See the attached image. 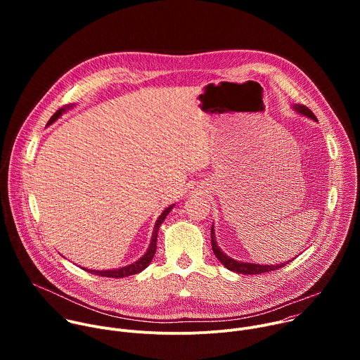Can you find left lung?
<instances>
[{
	"label": "left lung",
	"mask_w": 360,
	"mask_h": 360,
	"mask_svg": "<svg viewBox=\"0 0 360 360\" xmlns=\"http://www.w3.org/2000/svg\"><path fill=\"white\" fill-rule=\"evenodd\" d=\"M292 108L303 115V117H307L311 118L314 121H318L316 117L314 115V112L306 108L304 105H299V104H293ZM211 240H212V250L215 253L217 258L219 259V262L229 271L232 272H236V274H242V275H259V274H264V272H271V271H276L285 265L289 264V261L283 262V264H278V265H259V264H249V262H240V261H236L233 258H231V256H228L226 253L222 252V249L218 246V242H217V238H215V229H214V225L211 228ZM295 259V258H293Z\"/></svg>",
	"instance_id": "left-lung-1"
}]
</instances>
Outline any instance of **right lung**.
Instances as JSON below:
<instances>
[{
    "mask_svg": "<svg viewBox=\"0 0 360 360\" xmlns=\"http://www.w3.org/2000/svg\"><path fill=\"white\" fill-rule=\"evenodd\" d=\"M74 108V104L71 105H65L63 108H60L53 117H51V120L48 121V125L53 124L54 121H57L63 114H65L68 110ZM175 207V203H172L171 207H168L167 210H164V212L160 215V218L157 219L155 222V226H153V232H152V238H150V243L146 249V252L143 253L142 258H139L136 262L131 264V265H127V266H122V268H117V269H107V271H95V269H86V268H82L84 271L89 272V274H94V275H98V276H107V278H125V276H131V275H135V274H139L142 272L152 261L153 255H155L157 252V238H158V231H160V226L162 225V222L165 221L167 215L171 212V210Z\"/></svg>",
    "mask_w": 360,
    "mask_h": 360,
    "instance_id": "add662e5",
    "label": "right lung"
}]
</instances>
